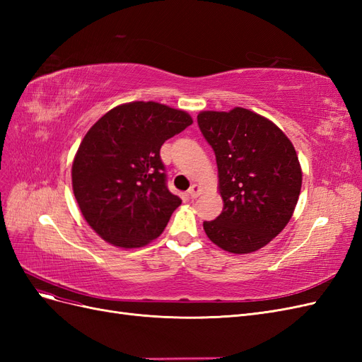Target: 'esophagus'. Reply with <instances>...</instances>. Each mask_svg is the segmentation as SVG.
<instances>
[{"mask_svg":"<svg viewBox=\"0 0 362 362\" xmlns=\"http://www.w3.org/2000/svg\"><path fill=\"white\" fill-rule=\"evenodd\" d=\"M201 194V187L198 184H193L192 187L189 189V198H192V199H194V198H198V196Z\"/></svg>","mask_w":362,"mask_h":362,"instance_id":"1","label":"esophagus"}]
</instances>
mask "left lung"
<instances>
[{
  "label": "left lung",
  "mask_w": 362,
  "mask_h": 362,
  "mask_svg": "<svg viewBox=\"0 0 362 362\" xmlns=\"http://www.w3.org/2000/svg\"><path fill=\"white\" fill-rule=\"evenodd\" d=\"M198 125L214 151L223 211L204 222L208 238L233 254H250L275 238L293 216L302 187L288 137L247 108L201 112Z\"/></svg>",
  "instance_id": "1"
}]
</instances>
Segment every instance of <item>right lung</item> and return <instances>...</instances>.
<instances>
[{"instance_id":"add662e5","label":"right lung","mask_w":362,"mask_h":362,"mask_svg":"<svg viewBox=\"0 0 362 362\" xmlns=\"http://www.w3.org/2000/svg\"><path fill=\"white\" fill-rule=\"evenodd\" d=\"M193 124L154 101L107 112L87 131L72 163V189L86 222L117 247H141L166 228L181 199L169 192L161 145Z\"/></svg>"}]
</instances>
